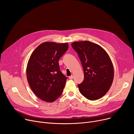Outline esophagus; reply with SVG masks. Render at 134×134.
<instances>
[{
  "mask_svg": "<svg viewBox=\"0 0 134 134\" xmlns=\"http://www.w3.org/2000/svg\"><path fill=\"white\" fill-rule=\"evenodd\" d=\"M69 79H73V75H71L70 76H69Z\"/></svg>",
  "mask_w": 134,
  "mask_h": 134,
  "instance_id": "esophagus-1",
  "label": "esophagus"
}]
</instances>
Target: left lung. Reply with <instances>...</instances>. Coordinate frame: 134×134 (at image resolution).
Returning a JSON list of instances; mask_svg holds the SVG:
<instances>
[{
    "mask_svg": "<svg viewBox=\"0 0 134 134\" xmlns=\"http://www.w3.org/2000/svg\"><path fill=\"white\" fill-rule=\"evenodd\" d=\"M78 53L83 69V81L78 85L81 94L91 100L99 99L106 94L114 80L112 61L104 49L88 41L71 44Z\"/></svg>",
    "mask_w": 134,
    "mask_h": 134,
    "instance_id": "obj_1",
    "label": "left lung"
}]
</instances>
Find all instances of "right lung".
I'll list each match as a JSON object with an SVG mask.
<instances>
[{
    "mask_svg": "<svg viewBox=\"0 0 134 134\" xmlns=\"http://www.w3.org/2000/svg\"><path fill=\"white\" fill-rule=\"evenodd\" d=\"M68 48V43L46 42L31 54L27 64V80L33 92L41 100L53 102L62 93L67 77L60 71L58 61Z\"/></svg>",
    "mask_w": 134,
    "mask_h": 134,
    "instance_id": "right-lung-1",
    "label": "right lung"
}]
</instances>
